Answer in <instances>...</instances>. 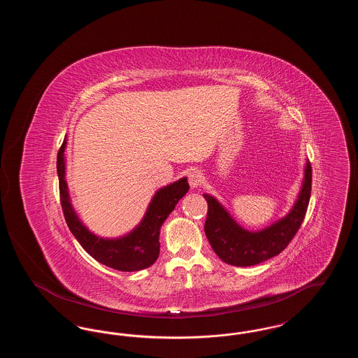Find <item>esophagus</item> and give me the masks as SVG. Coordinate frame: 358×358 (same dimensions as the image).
I'll list each match as a JSON object with an SVG mask.
<instances>
[{"label":"esophagus","mask_w":358,"mask_h":358,"mask_svg":"<svg viewBox=\"0 0 358 358\" xmlns=\"http://www.w3.org/2000/svg\"><path fill=\"white\" fill-rule=\"evenodd\" d=\"M187 181L192 189L200 187L203 181V173L199 169H190L187 171Z\"/></svg>","instance_id":"1"}]
</instances>
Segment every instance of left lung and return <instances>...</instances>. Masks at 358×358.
Wrapping results in <instances>:
<instances>
[{
  "label": "left lung",
  "mask_w": 358,
  "mask_h": 358,
  "mask_svg": "<svg viewBox=\"0 0 358 358\" xmlns=\"http://www.w3.org/2000/svg\"><path fill=\"white\" fill-rule=\"evenodd\" d=\"M311 193V165L306 161L299 194L289 213L260 231L243 228L229 212L215 199L204 193L208 203L205 235L216 255L231 266L250 267L279 255L305 219Z\"/></svg>",
  "instance_id": "8db88e82"
}]
</instances>
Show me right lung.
<instances>
[{
    "label": "right lung",
    "mask_w": 358,
    "mask_h": 358,
    "mask_svg": "<svg viewBox=\"0 0 358 358\" xmlns=\"http://www.w3.org/2000/svg\"><path fill=\"white\" fill-rule=\"evenodd\" d=\"M66 146L67 136L57 153V176L62 208L72 235L87 254L110 268L133 273L150 267L159 255L161 227L189 190L187 177L159 187L154 193L145 216L133 231L120 238H102L85 227L71 203L66 181Z\"/></svg>",
    "instance_id": "add662e5"
}]
</instances>
